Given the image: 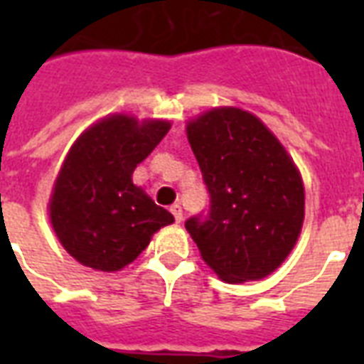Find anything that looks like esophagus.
<instances>
[{
    "mask_svg": "<svg viewBox=\"0 0 364 364\" xmlns=\"http://www.w3.org/2000/svg\"><path fill=\"white\" fill-rule=\"evenodd\" d=\"M170 211H171V215H173V219H176L177 223H181L183 221V210H181V205L179 204H173L170 208Z\"/></svg>",
    "mask_w": 364,
    "mask_h": 364,
    "instance_id": "1",
    "label": "esophagus"
}]
</instances>
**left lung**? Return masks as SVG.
<instances>
[{"mask_svg": "<svg viewBox=\"0 0 364 364\" xmlns=\"http://www.w3.org/2000/svg\"><path fill=\"white\" fill-rule=\"evenodd\" d=\"M210 194L185 221L202 259L227 283L260 279L287 259L304 221V187L287 151L247 111L217 107L187 124Z\"/></svg>", "mask_w": 364, "mask_h": 364, "instance_id": "1", "label": "left lung"}]
</instances>
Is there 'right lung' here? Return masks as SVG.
Listing matches in <instances>:
<instances>
[{
	"mask_svg": "<svg viewBox=\"0 0 364 364\" xmlns=\"http://www.w3.org/2000/svg\"><path fill=\"white\" fill-rule=\"evenodd\" d=\"M170 130L168 121L113 115L90 126L64 160L50 198V223L65 251L94 270L137 259L173 215L132 183L136 166Z\"/></svg>",
	"mask_w": 364,
	"mask_h": 364,
	"instance_id": "right-lung-1",
	"label": "right lung"
}]
</instances>
